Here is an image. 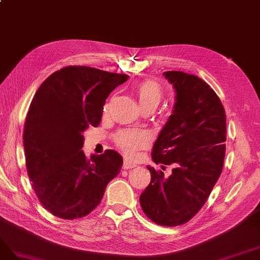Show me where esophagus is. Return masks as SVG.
<instances>
[{
	"mask_svg": "<svg viewBox=\"0 0 260 260\" xmlns=\"http://www.w3.org/2000/svg\"><path fill=\"white\" fill-rule=\"evenodd\" d=\"M135 166H136L135 163H132L128 160H124V163H123V169L124 170H131V169H134Z\"/></svg>",
	"mask_w": 260,
	"mask_h": 260,
	"instance_id": "34e87169",
	"label": "esophagus"
}]
</instances>
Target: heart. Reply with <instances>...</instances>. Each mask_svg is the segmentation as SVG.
I'll list each match as a JSON object with an SVG mask.
<instances>
[{
	"label": "heart",
	"instance_id": "1",
	"mask_svg": "<svg viewBox=\"0 0 260 260\" xmlns=\"http://www.w3.org/2000/svg\"><path fill=\"white\" fill-rule=\"evenodd\" d=\"M136 95L141 108L155 106L162 99V89L157 83L153 81H145L136 87ZM106 110V109H105ZM114 142L121 151L128 157H135L139 150L146 148L150 138L147 134L136 131H121L114 136Z\"/></svg>",
	"mask_w": 260,
	"mask_h": 260
}]
</instances>
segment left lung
Returning a JSON list of instances; mask_svg holds the SVG:
<instances>
[{
    "mask_svg": "<svg viewBox=\"0 0 260 260\" xmlns=\"http://www.w3.org/2000/svg\"><path fill=\"white\" fill-rule=\"evenodd\" d=\"M176 103L152 150L155 164L173 165L165 177L148 167L151 180L140 194L142 211L160 225L186 223L202 206L218 180L225 153V113L219 97L197 75L166 71Z\"/></svg>",
    "mask_w": 260,
    "mask_h": 260,
    "instance_id": "8db88e82",
    "label": "left lung"
}]
</instances>
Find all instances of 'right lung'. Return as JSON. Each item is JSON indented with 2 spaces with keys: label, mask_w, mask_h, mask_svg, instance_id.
I'll list each match as a JSON object with an SVG mask.
<instances>
[{
  "label": "right lung",
  "mask_w": 260,
  "mask_h": 260,
  "mask_svg": "<svg viewBox=\"0 0 260 260\" xmlns=\"http://www.w3.org/2000/svg\"><path fill=\"white\" fill-rule=\"evenodd\" d=\"M127 80L126 74L69 66L49 75L37 90L24 121V155L32 188L54 216L88 215L119 175L122 156L106 150L87 158L83 133L98 126L109 94Z\"/></svg>",
  "instance_id": "1"
}]
</instances>
